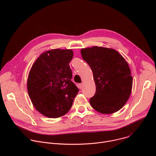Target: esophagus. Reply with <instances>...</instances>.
<instances>
[{"mask_svg":"<svg viewBox=\"0 0 156 156\" xmlns=\"http://www.w3.org/2000/svg\"><path fill=\"white\" fill-rule=\"evenodd\" d=\"M82 86H83L82 83H79V84H78V87H79V89H82Z\"/></svg>","mask_w":156,"mask_h":156,"instance_id":"1","label":"esophagus"}]
</instances>
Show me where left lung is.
Listing matches in <instances>:
<instances>
[{
  "label": "left lung",
  "instance_id": "8db88e82",
  "mask_svg": "<svg viewBox=\"0 0 156 156\" xmlns=\"http://www.w3.org/2000/svg\"><path fill=\"white\" fill-rule=\"evenodd\" d=\"M83 59L93 73L96 91L89 100L93 108L102 114L121 109L129 98L133 77L125 58L117 51L94 46L82 49Z\"/></svg>",
  "mask_w": 156,
  "mask_h": 156
}]
</instances>
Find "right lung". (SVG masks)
Instances as JSON below:
<instances>
[{"label":"right lung","instance_id":"1","mask_svg":"<svg viewBox=\"0 0 156 156\" xmlns=\"http://www.w3.org/2000/svg\"><path fill=\"white\" fill-rule=\"evenodd\" d=\"M70 49L43 52L32 65L27 79V90L34 107L42 115L57 118L71 108L79 89L71 80Z\"/></svg>","mask_w":156,"mask_h":156}]
</instances>
